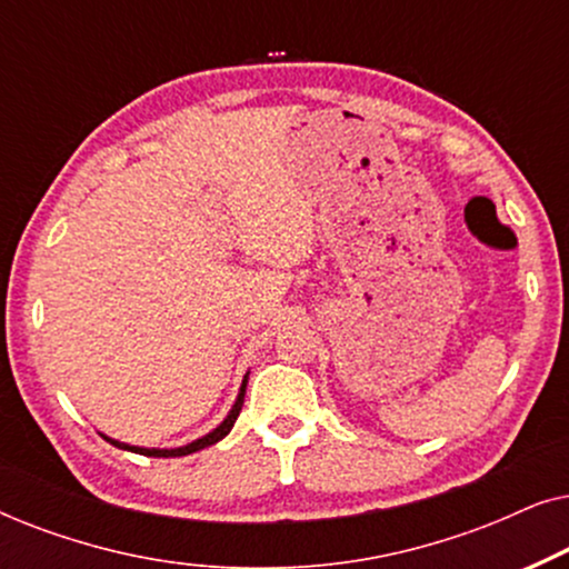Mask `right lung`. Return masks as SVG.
Wrapping results in <instances>:
<instances>
[{
	"mask_svg": "<svg viewBox=\"0 0 569 569\" xmlns=\"http://www.w3.org/2000/svg\"><path fill=\"white\" fill-rule=\"evenodd\" d=\"M246 383H248V372H246V378H243V386H240V393H238V399H236V403H232V409H230V415L222 419L220 422V427H214L212 432L209 435H204V438H199V440H193V442H189V446H181V448H139V446H129V442H119V440H113V438H103L111 442V446H116V448H121V450H131V453H142V456H154V458H176V456H189V453H197V450H201V448H207V446H214V442H220L224 435H228L230 430H232V425H236V419H238V415H240V409H243V399H246Z\"/></svg>",
	"mask_w": 569,
	"mask_h": 569,
	"instance_id": "1",
	"label": "right lung"
}]
</instances>
